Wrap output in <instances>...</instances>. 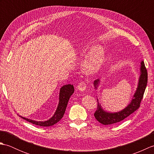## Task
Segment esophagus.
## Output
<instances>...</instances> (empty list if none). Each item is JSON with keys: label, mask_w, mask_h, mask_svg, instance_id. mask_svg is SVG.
<instances>
[{"label": "esophagus", "mask_w": 154, "mask_h": 154, "mask_svg": "<svg viewBox=\"0 0 154 154\" xmlns=\"http://www.w3.org/2000/svg\"><path fill=\"white\" fill-rule=\"evenodd\" d=\"M86 88H87V85L85 83V82H84V81H82V82H80L78 85L77 86V89L79 91H84L86 90Z\"/></svg>", "instance_id": "obj_1"}]
</instances>
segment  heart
Masks as SVG:
<instances>
[{"mask_svg": "<svg viewBox=\"0 0 154 154\" xmlns=\"http://www.w3.org/2000/svg\"><path fill=\"white\" fill-rule=\"evenodd\" d=\"M104 53L100 47L94 48L90 52L87 61L83 65V69L87 73H93L98 71L103 63Z\"/></svg>", "mask_w": 154, "mask_h": 154, "instance_id": "1", "label": "heart"}]
</instances>
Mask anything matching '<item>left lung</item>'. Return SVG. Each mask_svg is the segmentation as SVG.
Returning <instances> with one entry per match:
<instances>
[{
  "label": "left lung",
  "instance_id": "obj_1",
  "mask_svg": "<svg viewBox=\"0 0 154 154\" xmlns=\"http://www.w3.org/2000/svg\"><path fill=\"white\" fill-rule=\"evenodd\" d=\"M140 75L138 79V87L136 88L131 102L128 104V106L124 108V109L116 112H107L103 109L101 104L99 103V99H97L98 106L97 110L94 114V116L100 123L104 124V125H110V124L119 122L130 116L140 107V104L146 90L147 83H148V72H147L143 61L140 62ZM99 83V79L94 81L93 85L94 89H98Z\"/></svg>",
  "mask_w": 154,
  "mask_h": 154
}]
</instances>
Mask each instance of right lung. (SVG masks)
Instances as JSON below:
<instances>
[{"instance_id":"1","label":"right lung","mask_w":154,"mask_h":154,"mask_svg":"<svg viewBox=\"0 0 154 154\" xmlns=\"http://www.w3.org/2000/svg\"><path fill=\"white\" fill-rule=\"evenodd\" d=\"M74 93V87L73 85L68 84L63 85L61 87L60 91V94H59V103L57 107V109L54 114V116L50 119L45 121H35L34 120L28 119L27 118L22 117L23 119L27 120L28 122H31L37 126H51L54 125L55 124L58 122L62 118H63L65 109L67 105L68 101L69 100L70 97Z\"/></svg>"}]
</instances>
